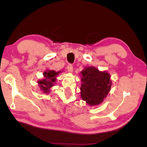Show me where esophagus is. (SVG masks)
Instances as JSON below:
<instances>
[{
	"instance_id": "34e87169",
	"label": "esophagus",
	"mask_w": 147,
	"mask_h": 147,
	"mask_svg": "<svg viewBox=\"0 0 147 147\" xmlns=\"http://www.w3.org/2000/svg\"><path fill=\"white\" fill-rule=\"evenodd\" d=\"M67 69L69 72H73V65L71 64H69L67 67Z\"/></svg>"
}]
</instances>
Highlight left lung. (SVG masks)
<instances>
[{"label": "left lung", "mask_w": 147, "mask_h": 147, "mask_svg": "<svg viewBox=\"0 0 147 147\" xmlns=\"http://www.w3.org/2000/svg\"><path fill=\"white\" fill-rule=\"evenodd\" d=\"M82 99L90 105L102 103L107 96L112 86L110 74L100 72L94 67H88L81 72Z\"/></svg>", "instance_id": "left-lung-1"}]
</instances>
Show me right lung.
<instances>
[{"instance_id": "add662e5", "label": "right lung", "mask_w": 147, "mask_h": 147, "mask_svg": "<svg viewBox=\"0 0 147 147\" xmlns=\"http://www.w3.org/2000/svg\"><path fill=\"white\" fill-rule=\"evenodd\" d=\"M61 72H55L54 70H48L43 72L44 78L42 80H40L38 81L39 86L40 90L45 93L50 92V89L54 85V83L56 82V77Z\"/></svg>"}]
</instances>
